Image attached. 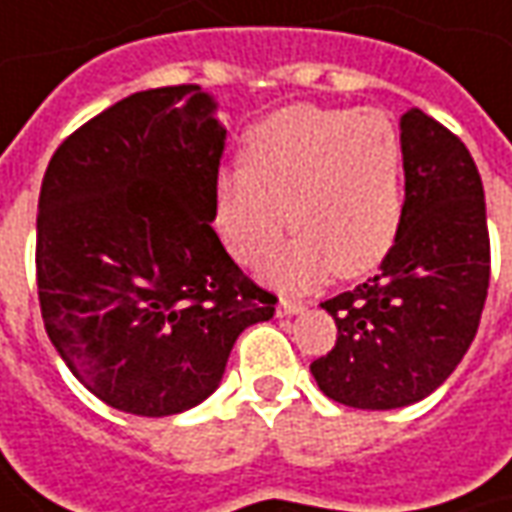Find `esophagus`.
<instances>
[{
  "label": "esophagus",
  "instance_id": "obj_1",
  "mask_svg": "<svg viewBox=\"0 0 512 512\" xmlns=\"http://www.w3.org/2000/svg\"><path fill=\"white\" fill-rule=\"evenodd\" d=\"M303 309H306V303L303 301H292V298H281V301H278V315L281 317L301 315Z\"/></svg>",
  "mask_w": 512,
  "mask_h": 512
}]
</instances>
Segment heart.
<instances>
[{"label":"heart","instance_id":"obj_1","mask_svg":"<svg viewBox=\"0 0 512 512\" xmlns=\"http://www.w3.org/2000/svg\"><path fill=\"white\" fill-rule=\"evenodd\" d=\"M401 217V139L376 111L281 108L248 130L242 169L214 183V225L242 264L267 262L290 222L301 231L267 267L287 290L331 270L370 273L396 245Z\"/></svg>","mask_w":512,"mask_h":512}]
</instances>
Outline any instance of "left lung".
<instances>
[{
    "instance_id": "left-lung-1",
    "label": "left lung",
    "mask_w": 512,
    "mask_h": 512,
    "mask_svg": "<svg viewBox=\"0 0 512 512\" xmlns=\"http://www.w3.org/2000/svg\"><path fill=\"white\" fill-rule=\"evenodd\" d=\"M404 217L379 273L320 306L337 343L309 370L357 410L435 393L477 337L491 278L485 192L465 144L421 108L401 114Z\"/></svg>"
}]
</instances>
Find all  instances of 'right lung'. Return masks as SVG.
Returning <instances> with one entry per match:
<instances>
[{
  "instance_id": "1",
  "label": "right lung",
  "mask_w": 512,
  "mask_h": 512,
  "mask_svg": "<svg viewBox=\"0 0 512 512\" xmlns=\"http://www.w3.org/2000/svg\"><path fill=\"white\" fill-rule=\"evenodd\" d=\"M222 150L217 100L167 86L111 105L49 161L41 317L74 379L114 410H192L220 387L236 337L276 315L211 228Z\"/></svg>"
}]
</instances>
